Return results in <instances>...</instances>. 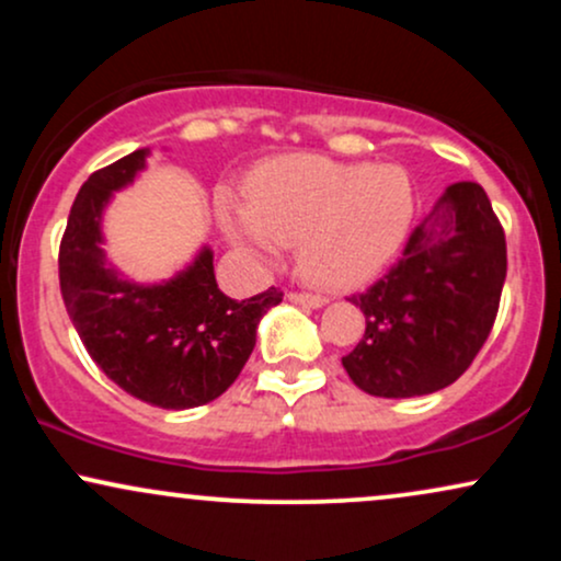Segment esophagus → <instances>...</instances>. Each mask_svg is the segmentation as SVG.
<instances>
[{"instance_id":"1","label":"esophagus","mask_w":561,"mask_h":561,"mask_svg":"<svg viewBox=\"0 0 561 561\" xmlns=\"http://www.w3.org/2000/svg\"><path fill=\"white\" fill-rule=\"evenodd\" d=\"M289 302L295 306H306V308H321L327 306L324 295H313V293H289Z\"/></svg>"}]
</instances>
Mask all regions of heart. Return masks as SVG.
<instances>
[{
	"label": "heart",
	"instance_id": "1",
	"mask_svg": "<svg viewBox=\"0 0 561 561\" xmlns=\"http://www.w3.org/2000/svg\"><path fill=\"white\" fill-rule=\"evenodd\" d=\"M414 216L416 186L403 165L321 156L268 160L244 184V205H218L237 248L272 261L279 244L298 242L302 274L327 287L362 285L388 266Z\"/></svg>",
	"mask_w": 561,
	"mask_h": 561
}]
</instances>
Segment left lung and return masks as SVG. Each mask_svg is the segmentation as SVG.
I'll return each mask as SVG.
<instances>
[{"instance_id":"left-lung-1","label":"left lung","mask_w":561,"mask_h":561,"mask_svg":"<svg viewBox=\"0 0 561 561\" xmlns=\"http://www.w3.org/2000/svg\"><path fill=\"white\" fill-rule=\"evenodd\" d=\"M506 240L485 190L456 182L411 231L403 255L366 293L364 340L343 358L356 388L414 398L456 382L491 334Z\"/></svg>"}]
</instances>
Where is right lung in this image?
Masks as SVG:
<instances>
[{
    "label": "right lung",
    "mask_w": 561,
    "mask_h": 561,
    "mask_svg": "<svg viewBox=\"0 0 561 561\" xmlns=\"http://www.w3.org/2000/svg\"><path fill=\"white\" fill-rule=\"evenodd\" d=\"M147 147L134 150L83 182L60 242V289L94 364L128 396L182 411L216 401L240 377L263 313L279 306L282 293L227 298L208 244L176 276L152 285L107 261L102 216L115 192L147 169Z\"/></svg>",
    "instance_id": "1"
}]
</instances>
